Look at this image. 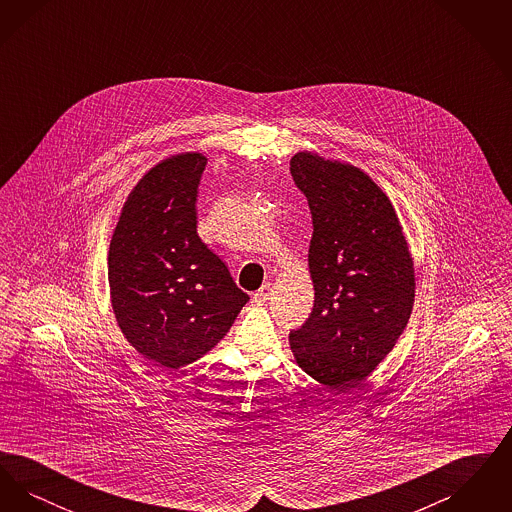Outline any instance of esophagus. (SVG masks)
<instances>
[{
  "label": "esophagus",
  "mask_w": 512,
  "mask_h": 512,
  "mask_svg": "<svg viewBox=\"0 0 512 512\" xmlns=\"http://www.w3.org/2000/svg\"><path fill=\"white\" fill-rule=\"evenodd\" d=\"M270 284H263L257 292L253 293V303H257V305H265L268 301V297H270Z\"/></svg>",
  "instance_id": "1"
}]
</instances>
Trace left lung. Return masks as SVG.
<instances>
[{"label": "left lung", "mask_w": 512, "mask_h": 512, "mask_svg": "<svg viewBox=\"0 0 512 512\" xmlns=\"http://www.w3.org/2000/svg\"><path fill=\"white\" fill-rule=\"evenodd\" d=\"M307 197L315 303L290 332L297 365L347 391L380 365L403 334L414 301L413 259L384 194L357 167L301 151L290 161Z\"/></svg>", "instance_id": "left-lung-1"}]
</instances>
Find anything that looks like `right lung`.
Instances as JSON below:
<instances>
[{"label":"right lung","instance_id":"add662e5","mask_svg":"<svg viewBox=\"0 0 512 512\" xmlns=\"http://www.w3.org/2000/svg\"><path fill=\"white\" fill-rule=\"evenodd\" d=\"M205 165L201 153L155 165L128 195L109 247L111 301L122 334L167 368L211 351L249 301L197 234Z\"/></svg>","mask_w":512,"mask_h":512}]
</instances>
